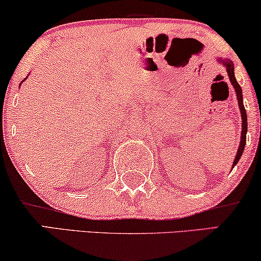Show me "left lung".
<instances>
[{
  "label": "left lung",
  "mask_w": 261,
  "mask_h": 261,
  "mask_svg": "<svg viewBox=\"0 0 261 261\" xmlns=\"http://www.w3.org/2000/svg\"><path fill=\"white\" fill-rule=\"evenodd\" d=\"M221 62L223 63V66L226 67V72H228L230 83L231 85L234 86V89L236 91V94H238V100H239V107L240 110H241V116H242V132H241V144H240L238 153H236L234 164H232V168L238 164V162L241 158V155L243 153V150H245V145H246V134H247V113L245 109V106H243V100H242V89L241 86L239 85L238 81L235 79V74H234V64L232 62H230L229 60H222L218 59Z\"/></svg>",
  "instance_id": "8db88e82"
}]
</instances>
